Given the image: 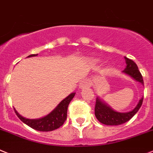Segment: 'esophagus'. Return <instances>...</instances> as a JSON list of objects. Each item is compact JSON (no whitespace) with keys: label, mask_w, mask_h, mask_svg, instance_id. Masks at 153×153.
Listing matches in <instances>:
<instances>
[{"label":"esophagus","mask_w":153,"mask_h":153,"mask_svg":"<svg viewBox=\"0 0 153 153\" xmlns=\"http://www.w3.org/2000/svg\"><path fill=\"white\" fill-rule=\"evenodd\" d=\"M91 85V82L88 79H83L79 83V88H85L86 87H89Z\"/></svg>","instance_id":"1"}]
</instances>
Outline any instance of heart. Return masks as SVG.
Listing matches in <instances>:
<instances>
[{"mask_svg": "<svg viewBox=\"0 0 153 153\" xmlns=\"http://www.w3.org/2000/svg\"><path fill=\"white\" fill-rule=\"evenodd\" d=\"M91 62L93 64H96L99 62V60H98V59H96V58H91Z\"/></svg>", "mask_w": 153, "mask_h": 153, "instance_id": "1", "label": "heart"}]
</instances>
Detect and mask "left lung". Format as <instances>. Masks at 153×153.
I'll return each instance as SVG.
<instances>
[{"instance_id": "obj_1", "label": "left lung", "mask_w": 153, "mask_h": 153, "mask_svg": "<svg viewBox=\"0 0 153 153\" xmlns=\"http://www.w3.org/2000/svg\"><path fill=\"white\" fill-rule=\"evenodd\" d=\"M125 60H126V66L124 71H123V73L131 77L132 79L144 85L143 76L141 75L140 71H139L137 65L133 61L128 59L126 57H125ZM143 96L139 99L137 105L132 111L127 112H120L114 110L104 100L100 99V97H97L95 107V117L101 123L106 126H119L123 124L130 120L137 113V111H139L143 104Z\"/></svg>"}]
</instances>
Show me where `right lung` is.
Listing matches in <instances>:
<instances>
[{
	"instance_id": "right-lung-1",
	"label": "right lung",
	"mask_w": 153,
	"mask_h": 153,
	"mask_svg": "<svg viewBox=\"0 0 153 153\" xmlns=\"http://www.w3.org/2000/svg\"><path fill=\"white\" fill-rule=\"evenodd\" d=\"M36 54H30L27 58L30 57L37 56ZM75 95V92L71 93L70 95H68L65 99L61 101L60 103L52 110V111L48 113V115H45L44 117L39 118V119H27L25 117L22 116L18 112V111L14 108V111L16 115L25 124L30 126V128H34L37 131H41V132H49V131H53L54 129H57L60 126L64 124L65 121L67 118V111L68 107L72 99Z\"/></svg>"
}]
</instances>
